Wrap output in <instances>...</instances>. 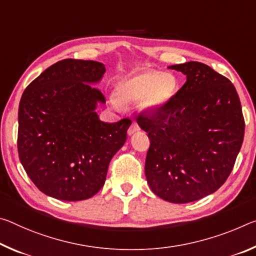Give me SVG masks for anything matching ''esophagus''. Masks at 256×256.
I'll return each mask as SVG.
<instances>
[{"label": "esophagus", "instance_id": "34e87169", "mask_svg": "<svg viewBox=\"0 0 256 256\" xmlns=\"http://www.w3.org/2000/svg\"><path fill=\"white\" fill-rule=\"evenodd\" d=\"M140 130V128H139V125H138L136 122H133L132 123V125L131 126H130V128L128 130V136H132L133 133H136V132H138Z\"/></svg>", "mask_w": 256, "mask_h": 256}]
</instances>
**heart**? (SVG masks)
<instances>
[{
  "mask_svg": "<svg viewBox=\"0 0 256 256\" xmlns=\"http://www.w3.org/2000/svg\"><path fill=\"white\" fill-rule=\"evenodd\" d=\"M178 91V80L171 72L142 70L125 77L117 85L116 93L122 102H136L146 112H157L172 100Z\"/></svg>",
  "mask_w": 256,
  "mask_h": 256,
  "instance_id": "1",
  "label": "heart"
}]
</instances>
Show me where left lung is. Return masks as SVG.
Returning <instances> with one entry per match:
<instances>
[{"instance_id": "8db88e82", "label": "left lung", "mask_w": 256, "mask_h": 256, "mask_svg": "<svg viewBox=\"0 0 256 256\" xmlns=\"http://www.w3.org/2000/svg\"><path fill=\"white\" fill-rule=\"evenodd\" d=\"M186 80L160 110L136 117L150 147L144 173L162 200L184 204L213 194L232 171L245 133L234 84L208 64L170 67Z\"/></svg>"}]
</instances>
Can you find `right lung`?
I'll use <instances>...</instances> for the list:
<instances>
[{
    "instance_id": "right-lung-1",
    "label": "right lung",
    "mask_w": 256,
    "mask_h": 256,
    "mask_svg": "<svg viewBox=\"0 0 256 256\" xmlns=\"http://www.w3.org/2000/svg\"><path fill=\"white\" fill-rule=\"evenodd\" d=\"M106 72L92 60L64 59L24 91L18 112V154L27 176L48 196L84 200L104 184L112 156L126 141L132 120L104 123L98 83Z\"/></svg>"
}]
</instances>
